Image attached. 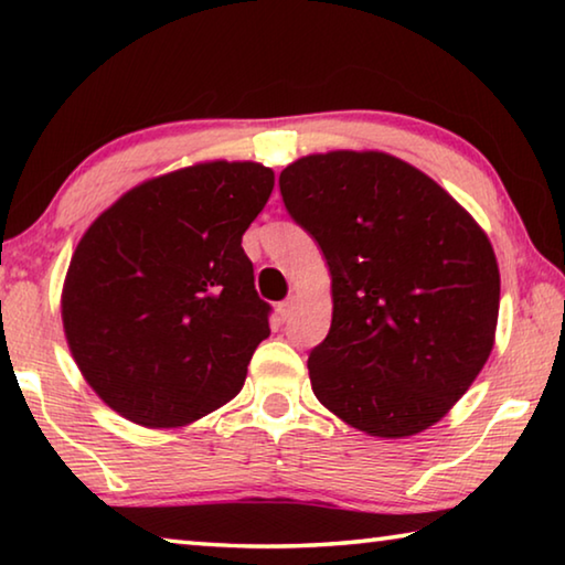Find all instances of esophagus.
Segmentation results:
<instances>
[{
    "instance_id": "obj_1",
    "label": "esophagus",
    "mask_w": 565,
    "mask_h": 565,
    "mask_svg": "<svg viewBox=\"0 0 565 565\" xmlns=\"http://www.w3.org/2000/svg\"><path fill=\"white\" fill-rule=\"evenodd\" d=\"M294 309H296V296H289V299L279 303V317L281 319H289L291 313H294Z\"/></svg>"
}]
</instances>
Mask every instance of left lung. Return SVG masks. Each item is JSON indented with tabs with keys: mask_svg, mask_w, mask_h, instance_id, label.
<instances>
[{
	"mask_svg": "<svg viewBox=\"0 0 565 565\" xmlns=\"http://www.w3.org/2000/svg\"><path fill=\"white\" fill-rule=\"evenodd\" d=\"M279 189L331 271L313 394L371 436L424 431L493 349L501 276L489 236L434 179L379 151L303 157Z\"/></svg>",
	"mask_w": 565,
	"mask_h": 565,
	"instance_id": "obj_1",
	"label": "left lung"
}]
</instances>
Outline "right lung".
Returning <instances> with one entry per match:
<instances>
[{
    "instance_id": "right-lung-1",
    "label": "right lung",
    "mask_w": 565,
    "mask_h": 565,
    "mask_svg": "<svg viewBox=\"0 0 565 565\" xmlns=\"http://www.w3.org/2000/svg\"><path fill=\"white\" fill-rule=\"evenodd\" d=\"M274 171L212 161L151 179L76 246L62 319L89 386L124 418L184 426L232 401L269 337L242 236Z\"/></svg>"
}]
</instances>
